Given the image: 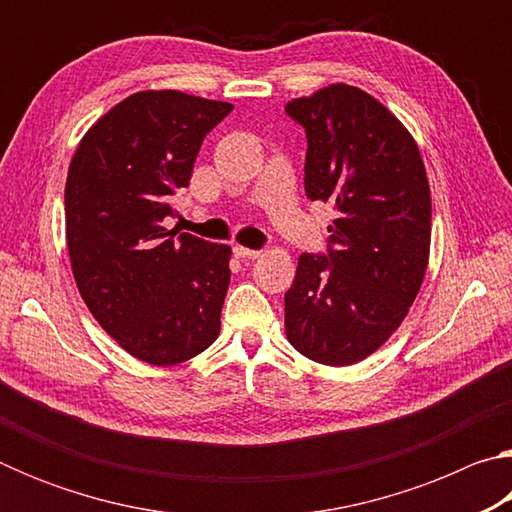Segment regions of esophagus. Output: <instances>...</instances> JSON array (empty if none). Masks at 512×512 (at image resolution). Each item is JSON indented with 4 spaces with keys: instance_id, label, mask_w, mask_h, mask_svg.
Segmentation results:
<instances>
[{
    "instance_id": "obj_1",
    "label": "esophagus",
    "mask_w": 512,
    "mask_h": 512,
    "mask_svg": "<svg viewBox=\"0 0 512 512\" xmlns=\"http://www.w3.org/2000/svg\"><path fill=\"white\" fill-rule=\"evenodd\" d=\"M232 250H235V255H237L239 259H257V257H259V250H253V248L235 246Z\"/></svg>"
}]
</instances>
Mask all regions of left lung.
Masks as SVG:
<instances>
[{
  "instance_id": "left-lung-1",
  "label": "left lung",
  "mask_w": 512,
  "mask_h": 512,
  "mask_svg": "<svg viewBox=\"0 0 512 512\" xmlns=\"http://www.w3.org/2000/svg\"><path fill=\"white\" fill-rule=\"evenodd\" d=\"M284 112L305 128V192L332 203L325 253H302L284 293L293 348L325 366L375 352L418 296L429 259L431 196L409 131L377 99L329 85Z\"/></svg>"
}]
</instances>
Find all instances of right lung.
I'll use <instances>...</instances> for the list:
<instances>
[{"mask_svg": "<svg viewBox=\"0 0 512 512\" xmlns=\"http://www.w3.org/2000/svg\"><path fill=\"white\" fill-rule=\"evenodd\" d=\"M230 110L176 90L137 92L85 133L69 164L76 287L112 339L153 366L192 359L219 336L230 246L167 230V219L205 135Z\"/></svg>", "mask_w": 512, "mask_h": 512, "instance_id": "obj_1", "label": "right lung"}]
</instances>
